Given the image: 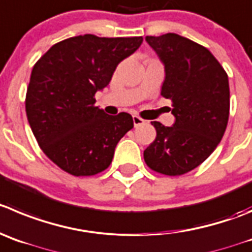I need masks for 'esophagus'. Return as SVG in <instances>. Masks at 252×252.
<instances>
[{
    "instance_id": "obj_1",
    "label": "esophagus",
    "mask_w": 252,
    "mask_h": 252,
    "mask_svg": "<svg viewBox=\"0 0 252 252\" xmlns=\"http://www.w3.org/2000/svg\"><path fill=\"white\" fill-rule=\"evenodd\" d=\"M133 123H134V126H142V124H144L145 121L144 119L140 118V117H138V115H134Z\"/></svg>"
}]
</instances>
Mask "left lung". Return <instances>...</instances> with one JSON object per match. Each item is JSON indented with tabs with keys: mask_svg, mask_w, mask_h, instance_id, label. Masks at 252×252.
Returning <instances> with one entry per match:
<instances>
[{
	"mask_svg": "<svg viewBox=\"0 0 252 252\" xmlns=\"http://www.w3.org/2000/svg\"><path fill=\"white\" fill-rule=\"evenodd\" d=\"M164 64L161 95L171 99L173 126L152 122L154 142L144 150L153 170L176 176L200 165L221 140L229 121V78L205 47L176 33L147 36Z\"/></svg>",
	"mask_w": 252,
	"mask_h": 252,
	"instance_id": "1",
	"label": "left lung"
}]
</instances>
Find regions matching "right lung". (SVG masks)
<instances>
[{
  "instance_id": "right-lung-1",
  "label": "right lung",
  "mask_w": 252,
  "mask_h": 252,
  "mask_svg": "<svg viewBox=\"0 0 252 252\" xmlns=\"http://www.w3.org/2000/svg\"><path fill=\"white\" fill-rule=\"evenodd\" d=\"M142 42L143 37H70L34 64L26 95L28 123L44 154L62 170L88 176L110 165L133 118L124 112L105 114L94 105V94Z\"/></svg>"
}]
</instances>
